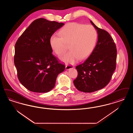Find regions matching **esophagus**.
I'll return each instance as SVG.
<instances>
[{"instance_id":"esophagus-1","label":"esophagus","mask_w":133,"mask_h":133,"mask_svg":"<svg viewBox=\"0 0 133 133\" xmlns=\"http://www.w3.org/2000/svg\"><path fill=\"white\" fill-rule=\"evenodd\" d=\"M66 70H69V69H72V68H74V66L73 65H66Z\"/></svg>"}]
</instances>
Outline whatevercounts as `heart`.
Here are the masks:
<instances>
[{
    "label": "heart",
    "instance_id": "b5f03b06",
    "mask_svg": "<svg viewBox=\"0 0 133 133\" xmlns=\"http://www.w3.org/2000/svg\"><path fill=\"white\" fill-rule=\"evenodd\" d=\"M60 37L55 35L49 38L54 52L61 55L67 49L70 51L61 57L64 62L73 64L78 59L83 60L90 55L95 48L97 38L96 29L90 25L77 22L69 23L59 32Z\"/></svg>",
    "mask_w": 133,
    "mask_h": 133
}]
</instances>
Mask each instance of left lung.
I'll return each mask as SVG.
<instances>
[{"instance_id":"1","label":"left lung","mask_w":133,"mask_h":133,"mask_svg":"<svg viewBox=\"0 0 133 133\" xmlns=\"http://www.w3.org/2000/svg\"><path fill=\"white\" fill-rule=\"evenodd\" d=\"M90 23L97 30L98 41L89 57L76 67L78 74L73 81L77 89L85 92L99 90L109 83L117 57L116 45L109 34Z\"/></svg>"}]
</instances>
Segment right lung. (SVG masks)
Listing matches in <instances>:
<instances>
[{
  "mask_svg": "<svg viewBox=\"0 0 133 133\" xmlns=\"http://www.w3.org/2000/svg\"><path fill=\"white\" fill-rule=\"evenodd\" d=\"M44 18L34 21L18 39L14 64L18 79L28 90L48 92L54 87L57 76L65 66L54 56L50 37L64 25Z\"/></svg>",
  "mask_w": 133,
  "mask_h": 133,
  "instance_id": "1",
  "label": "right lung"
}]
</instances>
